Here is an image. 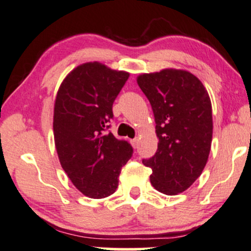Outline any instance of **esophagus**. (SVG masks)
Returning a JSON list of instances; mask_svg holds the SVG:
<instances>
[{
  "mask_svg": "<svg viewBox=\"0 0 251 251\" xmlns=\"http://www.w3.org/2000/svg\"><path fill=\"white\" fill-rule=\"evenodd\" d=\"M131 144L133 146V148H138V144H139V140L138 139H133V140H131Z\"/></svg>",
  "mask_w": 251,
  "mask_h": 251,
  "instance_id": "esophagus-1",
  "label": "esophagus"
}]
</instances>
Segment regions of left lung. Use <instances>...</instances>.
Wrapping results in <instances>:
<instances>
[{
  "instance_id": "left-lung-1",
  "label": "left lung",
  "mask_w": 251,
  "mask_h": 251,
  "mask_svg": "<svg viewBox=\"0 0 251 251\" xmlns=\"http://www.w3.org/2000/svg\"><path fill=\"white\" fill-rule=\"evenodd\" d=\"M142 93L153 109L158 138L151 183L164 195L185 191L201 175L211 151L213 120L207 90L198 77L180 69L139 75Z\"/></svg>"
}]
</instances>
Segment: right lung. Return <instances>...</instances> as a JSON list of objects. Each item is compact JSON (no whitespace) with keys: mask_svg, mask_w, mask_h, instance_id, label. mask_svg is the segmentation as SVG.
<instances>
[{"mask_svg":"<svg viewBox=\"0 0 251 251\" xmlns=\"http://www.w3.org/2000/svg\"><path fill=\"white\" fill-rule=\"evenodd\" d=\"M128 76L100 62H87L66 76L56 94V153L72 183L89 198L112 195L123 166L133 154L127 141L107 131L113 102Z\"/></svg>","mask_w":251,"mask_h":251,"instance_id":"1","label":"right lung"}]
</instances>
